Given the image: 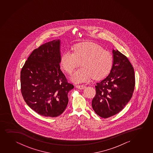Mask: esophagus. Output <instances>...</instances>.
<instances>
[{"label": "esophagus", "instance_id": "obj_1", "mask_svg": "<svg viewBox=\"0 0 153 153\" xmlns=\"http://www.w3.org/2000/svg\"><path fill=\"white\" fill-rule=\"evenodd\" d=\"M76 87L79 89H84L85 88V86L83 85H77L76 86Z\"/></svg>", "mask_w": 153, "mask_h": 153}]
</instances>
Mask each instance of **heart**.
I'll return each instance as SVG.
<instances>
[{
    "label": "heart",
    "mask_w": 153,
    "mask_h": 153,
    "mask_svg": "<svg viewBox=\"0 0 153 153\" xmlns=\"http://www.w3.org/2000/svg\"><path fill=\"white\" fill-rule=\"evenodd\" d=\"M82 63L71 75L70 79L75 83L88 82L94 77L99 79L109 73L113 64V57L110 52L93 42H84L74 47L73 51H65L62 55L61 65L71 74Z\"/></svg>",
    "instance_id": "heart-1"
}]
</instances>
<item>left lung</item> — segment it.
I'll return each mask as SVG.
<instances>
[{"instance_id":"left-lung-1","label":"left lung","mask_w":153,"mask_h":153,"mask_svg":"<svg viewBox=\"0 0 153 153\" xmlns=\"http://www.w3.org/2000/svg\"><path fill=\"white\" fill-rule=\"evenodd\" d=\"M113 64L108 75L95 85L92 101L95 113L106 118L121 111L131 99L135 86L134 68L128 58L113 50Z\"/></svg>"}]
</instances>
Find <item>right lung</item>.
<instances>
[{
  "instance_id": "right-lung-1",
  "label": "right lung",
  "mask_w": 153,
  "mask_h": 153,
  "mask_svg": "<svg viewBox=\"0 0 153 153\" xmlns=\"http://www.w3.org/2000/svg\"><path fill=\"white\" fill-rule=\"evenodd\" d=\"M60 39L42 45L32 52L21 71L24 101L45 117H57L63 113L68 103V93L74 88L60 69Z\"/></svg>"
}]
</instances>
